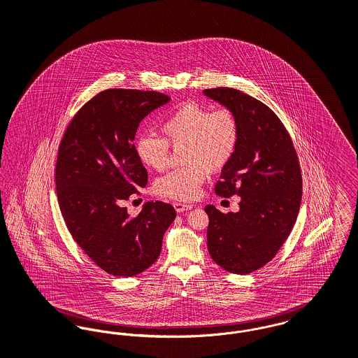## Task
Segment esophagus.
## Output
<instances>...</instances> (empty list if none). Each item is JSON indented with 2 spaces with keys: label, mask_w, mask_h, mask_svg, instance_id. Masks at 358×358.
Segmentation results:
<instances>
[{
  "label": "esophagus",
  "mask_w": 358,
  "mask_h": 358,
  "mask_svg": "<svg viewBox=\"0 0 358 358\" xmlns=\"http://www.w3.org/2000/svg\"><path fill=\"white\" fill-rule=\"evenodd\" d=\"M174 208L177 212H184V210H192L190 204H182V203H174Z\"/></svg>",
  "instance_id": "esophagus-1"
}]
</instances>
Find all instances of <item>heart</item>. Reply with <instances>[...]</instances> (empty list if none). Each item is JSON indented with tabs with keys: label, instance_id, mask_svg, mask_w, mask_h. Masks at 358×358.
<instances>
[{
	"label": "heart",
	"instance_id": "b5f03b06",
	"mask_svg": "<svg viewBox=\"0 0 358 358\" xmlns=\"http://www.w3.org/2000/svg\"><path fill=\"white\" fill-rule=\"evenodd\" d=\"M165 136L151 134L136 139L138 158L155 170L166 168L169 145L181 148L184 168L176 169L155 182V190L169 199L194 200L210 171L224 168L234 157L238 145L239 126L229 109L210 112L208 108L187 103L177 108L161 123Z\"/></svg>",
	"mask_w": 358,
	"mask_h": 358
}]
</instances>
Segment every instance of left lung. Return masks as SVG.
<instances>
[{"mask_svg": "<svg viewBox=\"0 0 358 358\" xmlns=\"http://www.w3.org/2000/svg\"><path fill=\"white\" fill-rule=\"evenodd\" d=\"M203 93L231 110L239 126L234 157L215 185L222 197H241L239 210L206 207L208 252L227 272L252 273L273 258L294 229L303 187L297 154L269 106L231 87Z\"/></svg>", "mask_w": 358, "mask_h": 358, "instance_id": "8db88e82", "label": "left lung"}]
</instances>
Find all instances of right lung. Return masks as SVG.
<instances>
[{"instance_id":"right-lung-1","label":"right lung","mask_w":358,"mask_h":358,"mask_svg":"<svg viewBox=\"0 0 358 358\" xmlns=\"http://www.w3.org/2000/svg\"><path fill=\"white\" fill-rule=\"evenodd\" d=\"M169 101L158 92H100L76 113L59 145L55 185L64 223L86 255L112 275L131 277L151 266L176 217L162 201H148L136 216L124 207L148 184L132 143L136 129Z\"/></svg>"}]
</instances>
